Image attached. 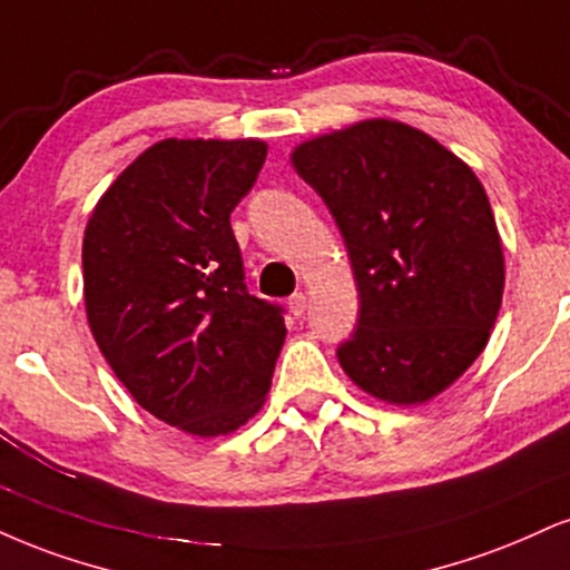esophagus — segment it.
Here are the masks:
<instances>
[{
  "label": "esophagus",
  "mask_w": 570,
  "mask_h": 570,
  "mask_svg": "<svg viewBox=\"0 0 570 570\" xmlns=\"http://www.w3.org/2000/svg\"><path fill=\"white\" fill-rule=\"evenodd\" d=\"M305 307H307V297H305V294H303V292H294L292 297H289V311H292L294 318H303Z\"/></svg>",
  "instance_id": "esophagus-1"
}]
</instances>
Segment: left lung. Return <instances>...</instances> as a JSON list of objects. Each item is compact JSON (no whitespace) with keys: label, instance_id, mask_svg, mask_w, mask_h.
Returning a JSON list of instances; mask_svg holds the SVG:
<instances>
[{"label":"left lung","instance_id":"1","mask_svg":"<svg viewBox=\"0 0 570 570\" xmlns=\"http://www.w3.org/2000/svg\"><path fill=\"white\" fill-rule=\"evenodd\" d=\"M292 164L332 212L358 286L342 368L380 401H430L483 353L502 305V242L481 180L387 119L307 140Z\"/></svg>","mask_w":570,"mask_h":570}]
</instances>
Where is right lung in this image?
I'll return each mask as SVG.
<instances>
[{"label":"right lung","mask_w":570,"mask_h":570,"mask_svg":"<svg viewBox=\"0 0 570 570\" xmlns=\"http://www.w3.org/2000/svg\"><path fill=\"white\" fill-rule=\"evenodd\" d=\"M259 140H161L116 177L85 230L87 321L137 403L225 435L255 416L284 345V307L249 294L230 212Z\"/></svg>","instance_id":"add662e5"}]
</instances>
